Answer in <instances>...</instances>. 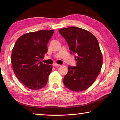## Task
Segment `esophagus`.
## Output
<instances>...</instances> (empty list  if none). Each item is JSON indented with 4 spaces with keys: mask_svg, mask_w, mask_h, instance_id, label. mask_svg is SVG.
Returning a JSON list of instances; mask_svg holds the SVG:
<instances>
[{
    "mask_svg": "<svg viewBox=\"0 0 120 120\" xmlns=\"http://www.w3.org/2000/svg\"><path fill=\"white\" fill-rule=\"evenodd\" d=\"M53 66H54V67H59V66H60L61 65H60V64H57L56 63H55V64H53Z\"/></svg>",
    "mask_w": 120,
    "mask_h": 120,
    "instance_id": "obj_1",
    "label": "esophagus"
}]
</instances>
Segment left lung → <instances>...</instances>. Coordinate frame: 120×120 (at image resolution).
<instances>
[{
  "label": "left lung",
  "mask_w": 120,
  "mask_h": 120,
  "mask_svg": "<svg viewBox=\"0 0 120 120\" xmlns=\"http://www.w3.org/2000/svg\"><path fill=\"white\" fill-rule=\"evenodd\" d=\"M59 31L68 43L70 53L77 54V66H68L64 84L76 92L86 90L101 71L102 56L98 40L90 32L76 26L59 29Z\"/></svg>",
  "instance_id": "8db88e82"
}]
</instances>
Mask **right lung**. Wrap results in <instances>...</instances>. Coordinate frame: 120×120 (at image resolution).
Listing matches in <instances>:
<instances>
[{
	"instance_id": "1",
	"label": "right lung",
	"mask_w": 120,
	"mask_h": 120,
	"mask_svg": "<svg viewBox=\"0 0 120 120\" xmlns=\"http://www.w3.org/2000/svg\"><path fill=\"white\" fill-rule=\"evenodd\" d=\"M54 30H41L22 35L13 47L11 62L15 75L24 86L37 90L46 85L52 66L43 64L47 44Z\"/></svg>"
}]
</instances>
